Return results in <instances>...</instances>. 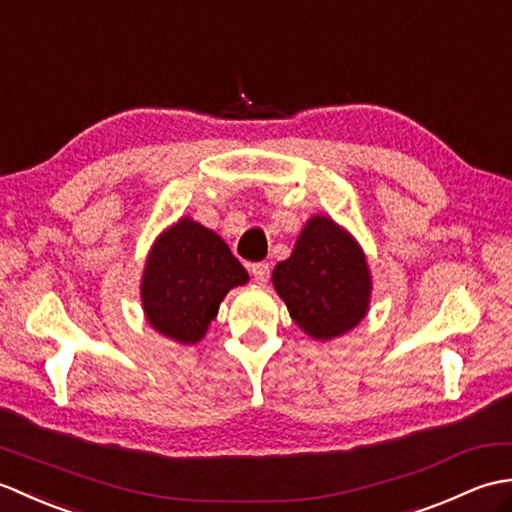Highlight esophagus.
<instances>
[{
	"label": "esophagus",
	"mask_w": 512,
	"mask_h": 512,
	"mask_svg": "<svg viewBox=\"0 0 512 512\" xmlns=\"http://www.w3.org/2000/svg\"><path fill=\"white\" fill-rule=\"evenodd\" d=\"M250 277H253L257 284H266L268 277H270V266L266 262H257V264H250Z\"/></svg>",
	"instance_id": "obj_1"
}]
</instances>
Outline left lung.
Segmentation results:
<instances>
[{
	"mask_svg": "<svg viewBox=\"0 0 512 512\" xmlns=\"http://www.w3.org/2000/svg\"><path fill=\"white\" fill-rule=\"evenodd\" d=\"M292 321L314 339H334L365 317L367 262L354 239L328 217H312L297 246L273 273Z\"/></svg>",
	"mask_w": 512,
	"mask_h": 512,
	"instance_id": "1",
	"label": "left lung"
}]
</instances>
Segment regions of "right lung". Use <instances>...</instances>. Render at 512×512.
I'll list each match as a JSON object with an SVG mask.
<instances>
[{"instance_id":"1","label":"right lung","mask_w":512,"mask_h":512,"mask_svg":"<svg viewBox=\"0 0 512 512\" xmlns=\"http://www.w3.org/2000/svg\"><path fill=\"white\" fill-rule=\"evenodd\" d=\"M248 281L224 239L180 220L156 242L143 277V308L154 328L178 343H198L226 292Z\"/></svg>"}]
</instances>
